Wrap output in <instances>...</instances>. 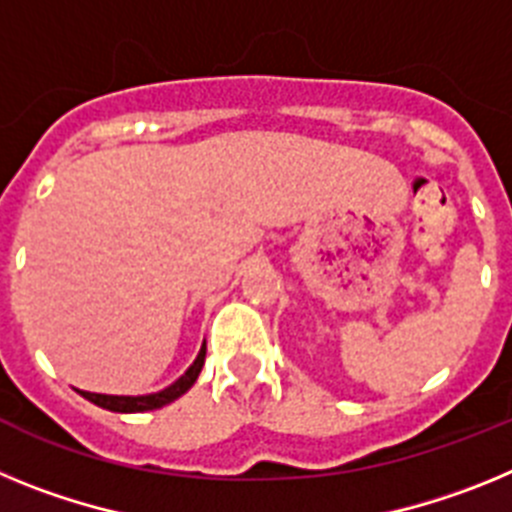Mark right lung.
Masks as SVG:
<instances>
[{"mask_svg": "<svg viewBox=\"0 0 512 512\" xmlns=\"http://www.w3.org/2000/svg\"><path fill=\"white\" fill-rule=\"evenodd\" d=\"M205 351L207 348L202 346L200 354H197V359H194V364L189 366L187 372H184V377H179L174 384H171V387L156 392V395L117 397V395H94V392H81V395L87 397L89 402H94V405H99V408L112 410V413H146V410L164 408V405L174 402L176 397H182L184 392H187L189 387L197 382V377H200V372H202V364H205Z\"/></svg>", "mask_w": 512, "mask_h": 512, "instance_id": "obj_1", "label": "right lung"}]
</instances>
